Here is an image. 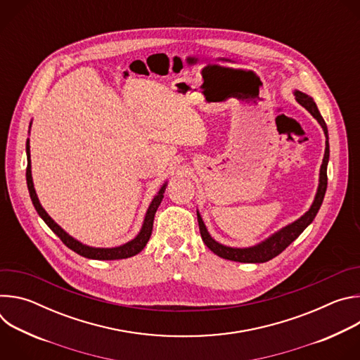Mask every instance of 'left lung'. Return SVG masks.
<instances>
[{
	"label": "left lung",
	"mask_w": 360,
	"mask_h": 360,
	"mask_svg": "<svg viewBox=\"0 0 360 360\" xmlns=\"http://www.w3.org/2000/svg\"><path fill=\"white\" fill-rule=\"evenodd\" d=\"M295 96L296 101L302 107H304L307 111H309L316 120L318 122L322 125L323 132L326 135V148H325V157H323V162L321 167V178H319V188H318V193L315 196V200L312 203L311 210L307 211L302 218H299L297 221H295L293 224L288 225L286 228L281 229L279 232H276L275 235H272L269 239H266L265 242L252 246V248H245V249H238V248H228L224 246L221 243H218L217 240H214L211 238V235L208 233L207 228H205L200 215L198 214V224H199V231H200V236L202 240L205 242L214 253H217L218 256L224 259H229V261H235V262H243V264H264L268 262L271 259H274L275 256H278L281 252H283L303 231L304 228L309 225L316 214L319 212L321 205L323 202L325 198V192L328 188V161H329V141H328V127L325 120L322 118L316 104L314 102V99L306 95L300 91H295Z\"/></svg>",
	"instance_id": "1"
}]
</instances>
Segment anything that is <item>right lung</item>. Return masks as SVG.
<instances>
[{
	"mask_svg": "<svg viewBox=\"0 0 360 360\" xmlns=\"http://www.w3.org/2000/svg\"><path fill=\"white\" fill-rule=\"evenodd\" d=\"M27 185H28V191H30V196H31V200L34 203V207L38 212V215L44 219V222L49 226V229L53 231L61 240L64 245H67L70 249H72L74 252H77L78 255L84 256V258H89V259H98V261H114V259H125V258H131V256L139 253L145 245L148 243L149 238H150V233H152V226H153V217H155V212L158 210V207L162 202V198H164V192H165V188H167V184L161 188V191L158 192V195L153 198V200L150 202L149 208H148V212H146V217H145V221H143V225H142V229L139 232V235L122 245V246H118V248H111V249H105V248H91V246H86V245H82L81 242L75 240L74 238H71L65 231H63L53 219H51V217L44 211V208L41 207V203L37 198V193H35V189H34V184H32V176H31V160H30V142L27 141Z\"/></svg>",
	"mask_w": 360,
	"mask_h": 360,
	"instance_id": "add662e5",
	"label": "right lung"
}]
</instances>
